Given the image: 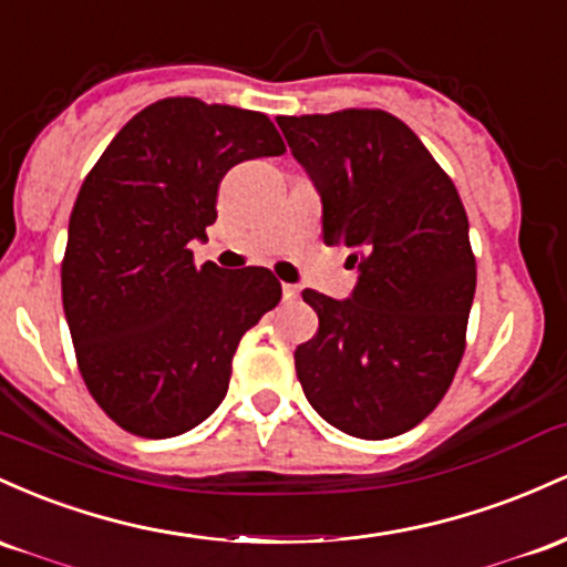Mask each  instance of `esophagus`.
<instances>
[{"instance_id": "obj_1", "label": "esophagus", "mask_w": 567, "mask_h": 567, "mask_svg": "<svg viewBox=\"0 0 567 567\" xmlns=\"http://www.w3.org/2000/svg\"><path fill=\"white\" fill-rule=\"evenodd\" d=\"M281 289H284V300H295V297L300 295V289H297L295 284H284Z\"/></svg>"}]
</instances>
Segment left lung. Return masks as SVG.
Wrapping results in <instances>:
<instances>
[{"label": "left lung", "instance_id": "obj_1", "mask_svg": "<svg viewBox=\"0 0 567 567\" xmlns=\"http://www.w3.org/2000/svg\"><path fill=\"white\" fill-rule=\"evenodd\" d=\"M321 198L323 244L348 249V300L302 291L318 332L295 351L310 406L388 439L442 402L466 346L476 262L466 208L421 138L380 110L278 117Z\"/></svg>", "mask_w": 567, "mask_h": 567}]
</instances>
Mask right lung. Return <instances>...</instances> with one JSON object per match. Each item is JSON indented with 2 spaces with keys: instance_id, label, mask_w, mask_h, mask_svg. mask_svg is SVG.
<instances>
[{
  "instance_id": "add662e5",
  "label": "right lung",
  "mask_w": 567,
  "mask_h": 567,
  "mask_svg": "<svg viewBox=\"0 0 567 567\" xmlns=\"http://www.w3.org/2000/svg\"><path fill=\"white\" fill-rule=\"evenodd\" d=\"M262 112L155 101L82 182L61 267L63 313L91 396L120 429L179 436L230 385L246 329L281 302L265 267L193 265L233 165L284 155Z\"/></svg>"
}]
</instances>
